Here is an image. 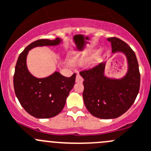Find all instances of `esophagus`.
Wrapping results in <instances>:
<instances>
[{
    "instance_id": "obj_1",
    "label": "esophagus",
    "mask_w": 151,
    "mask_h": 151,
    "mask_svg": "<svg viewBox=\"0 0 151 151\" xmlns=\"http://www.w3.org/2000/svg\"><path fill=\"white\" fill-rule=\"evenodd\" d=\"M83 77H82L80 74H77V76H76V82H77V83H83Z\"/></svg>"
}]
</instances>
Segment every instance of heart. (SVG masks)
Instances as JSON below:
<instances>
[{
  "label": "heart",
  "mask_w": 151,
  "mask_h": 151,
  "mask_svg": "<svg viewBox=\"0 0 151 151\" xmlns=\"http://www.w3.org/2000/svg\"><path fill=\"white\" fill-rule=\"evenodd\" d=\"M94 50H86L80 52L77 55H74L71 58V61L74 64H83L87 63L93 58L94 55Z\"/></svg>",
  "instance_id": "heart-1"
}]
</instances>
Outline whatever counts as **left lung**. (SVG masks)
Instances as JSON below:
<instances>
[{"mask_svg": "<svg viewBox=\"0 0 151 151\" xmlns=\"http://www.w3.org/2000/svg\"><path fill=\"white\" fill-rule=\"evenodd\" d=\"M113 55L125 56L128 68L121 78L105 75L107 61L80 73L84 81L83 100L88 111L99 119H115L125 114L135 101L140 86L137 57L131 48L117 37H109ZM112 55V56H113Z\"/></svg>", "mask_w": 151, "mask_h": 151, "instance_id": "8db88e82", "label": "left lung"}]
</instances>
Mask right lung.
I'll return each mask as SVG.
<instances>
[{
	"label": "right lung",
	"mask_w": 151,
	"mask_h": 151,
	"mask_svg": "<svg viewBox=\"0 0 151 151\" xmlns=\"http://www.w3.org/2000/svg\"><path fill=\"white\" fill-rule=\"evenodd\" d=\"M63 41L60 37L36 40L29 44L17 59L13 80L14 92L25 111L35 118L47 119L59 114L74 87L76 74L66 77L56 71L46 77L37 78L28 69L27 55L34 48L56 46Z\"/></svg>",
	"instance_id": "obj_1"
}]
</instances>
